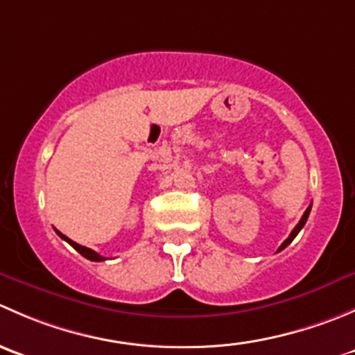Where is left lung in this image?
<instances>
[{
  "label": "left lung",
  "mask_w": 355,
  "mask_h": 355,
  "mask_svg": "<svg viewBox=\"0 0 355 355\" xmlns=\"http://www.w3.org/2000/svg\"><path fill=\"white\" fill-rule=\"evenodd\" d=\"M311 207H313V204H309V207H307V209H306V211H304V214H302V218H300V221H299V223H297V227H295V228H293V230H292V234H290V235H288V239H287V241H285V242H284V244H282V245H280V249H278V252H280V250H284V249H285V247H287V245L290 244V242H292V241H293V239H295V237H297V234H299V232H300V230H302V227H304V225H306L307 218H309V213H311Z\"/></svg>",
  "instance_id": "left-lung-1"
}]
</instances>
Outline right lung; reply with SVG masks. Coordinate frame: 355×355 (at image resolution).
Returning a JSON list of instances; mask_svg holds the SVG:
<instances>
[{"label":"right lung","mask_w":355,"mask_h":355,"mask_svg":"<svg viewBox=\"0 0 355 355\" xmlns=\"http://www.w3.org/2000/svg\"><path fill=\"white\" fill-rule=\"evenodd\" d=\"M56 234L60 235V237L63 239V241H67L68 244H70L71 247H73L75 250H77V252H80L82 256L84 257H87L89 261H105V257L103 256H99L98 252H96V250H92V249H89V247H84V245H80V244H77V242H73V241H70V239L67 237V235H63L62 232H58L56 230Z\"/></svg>","instance_id":"obj_1"}]
</instances>
